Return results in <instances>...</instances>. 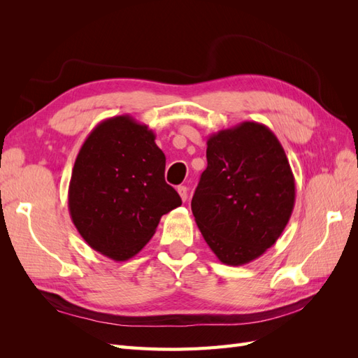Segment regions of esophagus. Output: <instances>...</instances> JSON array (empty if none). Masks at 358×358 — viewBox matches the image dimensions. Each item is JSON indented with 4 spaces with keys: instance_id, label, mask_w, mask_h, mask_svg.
Returning <instances> with one entry per match:
<instances>
[{
    "instance_id": "34e87169",
    "label": "esophagus",
    "mask_w": 358,
    "mask_h": 358,
    "mask_svg": "<svg viewBox=\"0 0 358 358\" xmlns=\"http://www.w3.org/2000/svg\"><path fill=\"white\" fill-rule=\"evenodd\" d=\"M178 192H179L182 201H187V199H188V188L187 187H179Z\"/></svg>"
}]
</instances>
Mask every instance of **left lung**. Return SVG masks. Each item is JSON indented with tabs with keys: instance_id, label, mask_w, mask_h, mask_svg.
<instances>
[{
	"instance_id": "8db88e82",
	"label": "left lung",
	"mask_w": 358,
	"mask_h": 358,
	"mask_svg": "<svg viewBox=\"0 0 358 358\" xmlns=\"http://www.w3.org/2000/svg\"><path fill=\"white\" fill-rule=\"evenodd\" d=\"M206 158L192 215L221 263L246 264L276 243L294 209L285 150L272 129L245 121L210 134Z\"/></svg>"
}]
</instances>
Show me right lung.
I'll list each match as a JSON object with an SVG mask.
<instances>
[{"label":"right lung","instance_id":"right-lung-1","mask_svg":"<svg viewBox=\"0 0 358 358\" xmlns=\"http://www.w3.org/2000/svg\"><path fill=\"white\" fill-rule=\"evenodd\" d=\"M155 133L133 116L104 119L83 142L69 187L71 221L94 251L125 262L182 200L164 179Z\"/></svg>","mask_w":358,"mask_h":358}]
</instances>
